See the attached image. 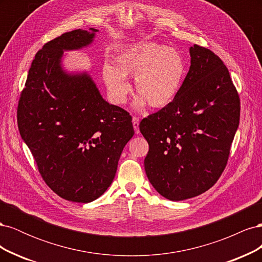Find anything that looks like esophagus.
<instances>
[{
	"label": "esophagus",
	"instance_id": "esophagus-1",
	"mask_svg": "<svg viewBox=\"0 0 262 262\" xmlns=\"http://www.w3.org/2000/svg\"><path fill=\"white\" fill-rule=\"evenodd\" d=\"M132 123H133L134 131H136V133H137V134H139V133H140V128H139L140 120H139V118H137V117H133V118H132Z\"/></svg>",
	"mask_w": 262,
	"mask_h": 262
}]
</instances>
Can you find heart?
<instances>
[{
  "instance_id": "1",
  "label": "heart",
  "mask_w": 262,
  "mask_h": 262,
  "mask_svg": "<svg viewBox=\"0 0 262 262\" xmlns=\"http://www.w3.org/2000/svg\"><path fill=\"white\" fill-rule=\"evenodd\" d=\"M116 64L106 62L102 78L110 97L116 104H123L131 91L126 76L136 77V92L140 95L136 105L148 104L164 108L175 100L186 75V62L175 49L155 42H146L117 54Z\"/></svg>"
}]
</instances>
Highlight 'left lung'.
I'll use <instances>...</instances> for the list:
<instances>
[{
	"mask_svg": "<svg viewBox=\"0 0 262 262\" xmlns=\"http://www.w3.org/2000/svg\"><path fill=\"white\" fill-rule=\"evenodd\" d=\"M189 52L191 66L175 100L140 123L149 147L146 176L171 201L196 196L215 184L241 116L238 93L223 61L198 45Z\"/></svg>",
	"mask_w": 262,
	"mask_h": 262,
	"instance_id": "obj_1",
	"label": "left lung"
}]
</instances>
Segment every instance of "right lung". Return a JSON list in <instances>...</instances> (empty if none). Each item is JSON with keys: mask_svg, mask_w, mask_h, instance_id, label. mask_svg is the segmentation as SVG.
I'll use <instances>...</instances> for the list:
<instances>
[{"mask_svg": "<svg viewBox=\"0 0 262 262\" xmlns=\"http://www.w3.org/2000/svg\"><path fill=\"white\" fill-rule=\"evenodd\" d=\"M97 29H75L47 42L31 63L17 107L20 137L47 185L68 201L89 203L116 176L133 137L132 118L110 105L87 72L62 68L64 51L90 46Z\"/></svg>", "mask_w": 262, "mask_h": 262, "instance_id": "obj_1", "label": "right lung"}]
</instances>
